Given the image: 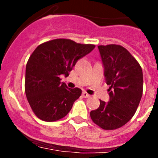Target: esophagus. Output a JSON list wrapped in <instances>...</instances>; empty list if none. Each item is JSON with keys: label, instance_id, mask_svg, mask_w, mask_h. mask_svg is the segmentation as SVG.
Listing matches in <instances>:
<instances>
[{"label": "esophagus", "instance_id": "1", "mask_svg": "<svg viewBox=\"0 0 158 158\" xmlns=\"http://www.w3.org/2000/svg\"><path fill=\"white\" fill-rule=\"evenodd\" d=\"M82 96H83L84 98H88V97H89V96H90V95H89V93H86L85 91H84L83 93H82Z\"/></svg>", "mask_w": 158, "mask_h": 158}]
</instances>
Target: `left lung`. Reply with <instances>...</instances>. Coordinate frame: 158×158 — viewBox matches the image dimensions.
Listing matches in <instances>:
<instances>
[{
  "label": "left lung",
  "mask_w": 158,
  "mask_h": 158,
  "mask_svg": "<svg viewBox=\"0 0 158 158\" xmlns=\"http://www.w3.org/2000/svg\"><path fill=\"white\" fill-rule=\"evenodd\" d=\"M104 75L110 85L109 101L100 100L97 109L90 112L93 122L104 130H115L135 115L142 96L143 74L139 62L119 45L98 46Z\"/></svg>",
  "instance_id": "8db88e82"
}]
</instances>
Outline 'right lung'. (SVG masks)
I'll return each instance as SVG.
<instances>
[{"mask_svg": "<svg viewBox=\"0 0 158 158\" xmlns=\"http://www.w3.org/2000/svg\"><path fill=\"white\" fill-rule=\"evenodd\" d=\"M95 48L65 39L44 43L32 53L26 65L25 93L38 118L53 122L63 118L81 95V89H69L61 82L78 60Z\"/></svg>", "mask_w": 158, "mask_h": 158, "instance_id": "add662e5", "label": "right lung"}]
</instances>
